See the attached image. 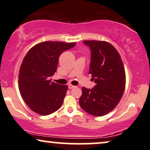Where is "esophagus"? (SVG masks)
Segmentation results:
<instances>
[{
  "instance_id": "esophagus-1",
  "label": "esophagus",
  "mask_w": 150,
  "mask_h": 150,
  "mask_svg": "<svg viewBox=\"0 0 150 150\" xmlns=\"http://www.w3.org/2000/svg\"><path fill=\"white\" fill-rule=\"evenodd\" d=\"M75 88V86H73V85H72V84H69V89H72V88Z\"/></svg>"
}]
</instances>
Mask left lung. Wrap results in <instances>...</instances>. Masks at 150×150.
<instances>
[{
  "instance_id": "1",
  "label": "left lung",
  "mask_w": 150,
  "mask_h": 150,
  "mask_svg": "<svg viewBox=\"0 0 150 150\" xmlns=\"http://www.w3.org/2000/svg\"><path fill=\"white\" fill-rule=\"evenodd\" d=\"M91 51L89 74L96 86L82 87L80 107L94 116L111 112L120 101L126 84L125 67L120 55L111 43L104 41H84Z\"/></svg>"
}]
</instances>
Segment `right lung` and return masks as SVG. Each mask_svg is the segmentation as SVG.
I'll use <instances>...</instances> for the list:
<instances>
[{
	"label": "right lung",
	"instance_id": "1",
	"mask_svg": "<svg viewBox=\"0 0 150 150\" xmlns=\"http://www.w3.org/2000/svg\"><path fill=\"white\" fill-rule=\"evenodd\" d=\"M75 44L43 41L30 48L25 56L18 74V88L26 105L34 112L47 115L62 107L68 86L51 81L50 77L57 71L60 54Z\"/></svg>",
	"mask_w": 150,
	"mask_h": 150
}]
</instances>
